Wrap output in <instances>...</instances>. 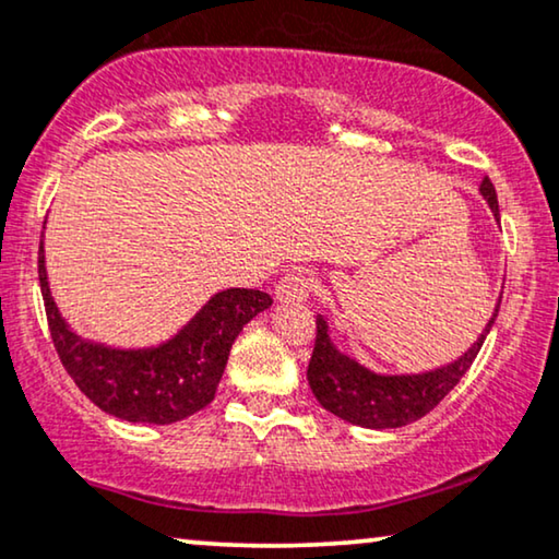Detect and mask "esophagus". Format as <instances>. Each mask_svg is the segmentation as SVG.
I'll return each mask as SVG.
<instances>
[{"instance_id":"1","label":"esophagus","mask_w":559,"mask_h":559,"mask_svg":"<svg viewBox=\"0 0 559 559\" xmlns=\"http://www.w3.org/2000/svg\"><path fill=\"white\" fill-rule=\"evenodd\" d=\"M309 292H311V275L309 273H304V271L286 273L284 278L278 281V286H275V301H281V304L307 301Z\"/></svg>"}]
</instances>
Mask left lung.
<instances>
[{
  "mask_svg": "<svg viewBox=\"0 0 559 559\" xmlns=\"http://www.w3.org/2000/svg\"><path fill=\"white\" fill-rule=\"evenodd\" d=\"M480 197L493 212V219L501 222L498 214L496 189L488 178H483ZM501 307V296L488 319L480 337L467 347L457 360L448 366L427 370V373H376L357 362L353 355L342 353L332 342L330 324L322 314H317V345L309 360V389L326 412L340 416L355 427L366 429H396L406 427L424 414H429L448 393L460 383V378L473 366L475 355L480 353L483 340L488 337Z\"/></svg>",
  "mask_w": 559,
  "mask_h": 559,
  "instance_id": "obj_1",
  "label": "left lung"
}]
</instances>
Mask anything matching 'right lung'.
Listing matches in <instances>:
<instances>
[{
    "label": "right lung",
    "instance_id": "1",
    "mask_svg": "<svg viewBox=\"0 0 559 559\" xmlns=\"http://www.w3.org/2000/svg\"><path fill=\"white\" fill-rule=\"evenodd\" d=\"M37 275L63 368L102 412L132 424H174L212 404L237 334L273 304L255 288H225L158 345L115 347L81 337L66 322L48 284L46 240Z\"/></svg>",
    "mask_w": 559,
    "mask_h": 559
}]
</instances>
